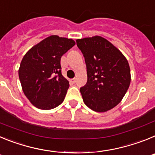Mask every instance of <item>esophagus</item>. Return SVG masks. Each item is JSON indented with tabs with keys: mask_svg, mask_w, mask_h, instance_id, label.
<instances>
[{
	"mask_svg": "<svg viewBox=\"0 0 155 155\" xmlns=\"http://www.w3.org/2000/svg\"><path fill=\"white\" fill-rule=\"evenodd\" d=\"M71 81L72 82V83H75L76 82V78H73V79H71Z\"/></svg>",
	"mask_w": 155,
	"mask_h": 155,
	"instance_id": "1",
	"label": "esophagus"
}]
</instances>
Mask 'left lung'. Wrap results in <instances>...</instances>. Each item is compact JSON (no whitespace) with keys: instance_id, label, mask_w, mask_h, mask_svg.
Wrapping results in <instances>:
<instances>
[{"instance_id":"obj_1","label":"left lung","mask_w":155,"mask_h":155,"mask_svg":"<svg viewBox=\"0 0 155 155\" xmlns=\"http://www.w3.org/2000/svg\"><path fill=\"white\" fill-rule=\"evenodd\" d=\"M87 67V81L80 88L87 107L98 113L113 109L130 84V68L125 56L109 41L94 35L76 40Z\"/></svg>"}]
</instances>
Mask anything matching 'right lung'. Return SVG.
I'll return each mask as SVG.
<instances>
[{
  "label": "right lung",
  "mask_w": 155,
  "mask_h": 155,
  "mask_svg": "<svg viewBox=\"0 0 155 155\" xmlns=\"http://www.w3.org/2000/svg\"><path fill=\"white\" fill-rule=\"evenodd\" d=\"M75 45L72 39L50 35L33 46L18 69L25 95L38 109L49 110L64 102L69 81L61 74V59Z\"/></svg>",
  "instance_id": "1"
}]
</instances>
